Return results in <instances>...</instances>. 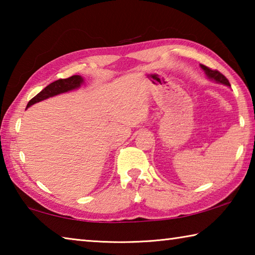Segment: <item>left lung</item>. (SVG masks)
I'll return each instance as SVG.
<instances>
[{"label": "left lung", "mask_w": 255, "mask_h": 255, "mask_svg": "<svg viewBox=\"0 0 255 255\" xmlns=\"http://www.w3.org/2000/svg\"><path fill=\"white\" fill-rule=\"evenodd\" d=\"M200 67H201V70L205 72L207 79H209L210 81H214V82H216V83L224 84V85L228 86V88H231L230 82H228V80L222 74V73H219L218 71L210 70V68H208L205 65H201V64H200Z\"/></svg>", "instance_id": "left-lung-1"}]
</instances>
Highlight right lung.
<instances>
[{
    "label": "right lung",
    "mask_w": 255,
    "mask_h": 255,
    "mask_svg": "<svg viewBox=\"0 0 255 255\" xmlns=\"http://www.w3.org/2000/svg\"><path fill=\"white\" fill-rule=\"evenodd\" d=\"M83 83L84 79L81 75H73L71 77H68V79H60L55 81L49 85H47L44 90H41L36 97H33L31 100L28 102L27 108L33 106L34 103L44 101L46 99L53 98L58 96V94L66 93L73 91V90L79 89Z\"/></svg>",
    "instance_id": "add662e5"
}]
</instances>
